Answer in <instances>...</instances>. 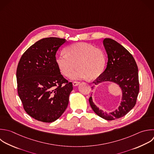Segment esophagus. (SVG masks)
I'll return each instance as SVG.
<instances>
[{"label": "esophagus", "mask_w": 154, "mask_h": 154, "mask_svg": "<svg viewBox=\"0 0 154 154\" xmlns=\"http://www.w3.org/2000/svg\"><path fill=\"white\" fill-rule=\"evenodd\" d=\"M79 81H74V82H73V85L74 86H77L78 85H79Z\"/></svg>", "instance_id": "1"}]
</instances>
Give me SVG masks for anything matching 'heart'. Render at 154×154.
<instances>
[{
  "label": "heart",
  "mask_w": 154,
  "mask_h": 154,
  "mask_svg": "<svg viewBox=\"0 0 154 154\" xmlns=\"http://www.w3.org/2000/svg\"><path fill=\"white\" fill-rule=\"evenodd\" d=\"M66 51L57 56L56 62L61 73L65 76L73 73V79H94L103 72L105 66V57L99 49L90 44L78 43L69 46Z\"/></svg>",
  "instance_id": "1"
}]
</instances>
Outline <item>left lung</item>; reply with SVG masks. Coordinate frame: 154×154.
I'll list each match as a JSON object with an SVG mask.
<instances>
[{"label": "left lung", "instance_id": "1", "mask_svg": "<svg viewBox=\"0 0 154 154\" xmlns=\"http://www.w3.org/2000/svg\"><path fill=\"white\" fill-rule=\"evenodd\" d=\"M103 43L108 55L107 66L93 83L96 85L103 81H110L119 84L122 90V102L117 109L109 113L99 109L93 102L91 96L89 102L97 115L112 120L125 116L136 103L139 93L138 67L131 54L120 44L111 38H105Z\"/></svg>", "mask_w": 154, "mask_h": 154}]
</instances>
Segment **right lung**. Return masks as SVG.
Masks as SVG:
<instances>
[{"mask_svg":"<svg viewBox=\"0 0 154 154\" xmlns=\"http://www.w3.org/2000/svg\"><path fill=\"white\" fill-rule=\"evenodd\" d=\"M65 42L57 37L43 38L24 52L18 64V94L27 114L38 121L54 122L68 105L73 85L61 74L55 57Z\"/></svg>","mask_w":154,"mask_h":154,"instance_id":"add662e5","label":"right lung"}]
</instances>
